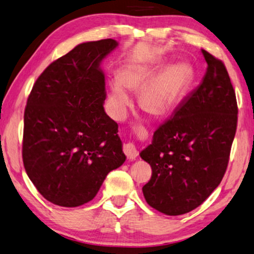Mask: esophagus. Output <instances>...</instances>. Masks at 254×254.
<instances>
[{
  "instance_id": "1",
  "label": "esophagus",
  "mask_w": 254,
  "mask_h": 254,
  "mask_svg": "<svg viewBox=\"0 0 254 254\" xmlns=\"http://www.w3.org/2000/svg\"><path fill=\"white\" fill-rule=\"evenodd\" d=\"M124 153L126 154L127 159H129V160H135L137 155H138V153H137V149L135 148L134 144H131V143H128L125 145Z\"/></svg>"
}]
</instances>
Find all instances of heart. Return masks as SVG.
<instances>
[{
	"label": "heart",
	"mask_w": 254,
	"mask_h": 254,
	"mask_svg": "<svg viewBox=\"0 0 254 254\" xmlns=\"http://www.w3.org/2000/svg\"><path fill=\"white\" fill-rule=\"evenodd\" d=\"M163 65L164 61L155 60L125 66L109 86L108 102L115 118L122 119L130 106L131 98L127 89L132 92L140 91V106L155 116L169 114L179 105L189 85V68L177 63L161 69Z\"/></svg>",
	"instance_id": "obj_1"
}]
</instances>
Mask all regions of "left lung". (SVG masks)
<instances>
[{
  "label": "left lung",
  "instance_id": "1",
  "mask_svg": "<svg viewBox=\"0 0 254 254\" xmlns=\"http://www.w3.org/2000/svg\"><path fill=\"white\" fill-rule=\"evenodd\" d=\"M202 82L155 130L140 152L152 177L146 202L165 215L197 208L221 184L238 126V102L223 62L205 49Z\"/></svg>",
  "mask_w": 254,
  "mask_h": 254
}]
</instances>
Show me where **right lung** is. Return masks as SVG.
Masks as SVG:
<instances>
[{"label": "right lung", "mask_w": 254, "mask_h": 254, "mask_svg": "<svg viewBox=\"0 0 254 254\" xmlns=\"http://www.w3.org/2000/svg\"><path fill=\"white\" fill-rule=\"evenodd\" d=\"M114 39L77 45L47 66L24 109L22 160L45 199L77 207L95 197L107 174L126 156L118 124L105 112L100 63L117 47Z\"/></svg>", "instance_id": "1"}]
</instances>
